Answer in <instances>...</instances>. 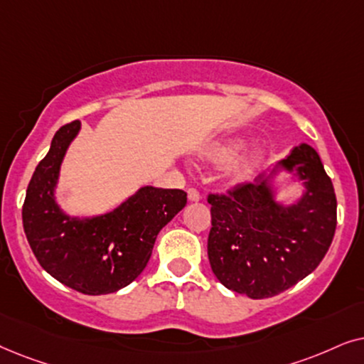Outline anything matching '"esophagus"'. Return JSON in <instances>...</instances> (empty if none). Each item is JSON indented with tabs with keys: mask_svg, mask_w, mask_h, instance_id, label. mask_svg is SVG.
<instances>
[{
	"mask_svg": "<svg viewBox=\"0 0 364 364\" xmlns=\"http://www.w3.org/2000/svg\"><path fill=\"white\" fill-rule=\"evenodd\" d=\"M200 200H201L200 193H198L196 190H193V188H190V190H188V201L196 203V201H200Z\"/></svg>",
	"mask_w": 364,
	"mask_h": 364,
	"instance_id": "1",
	"label": "esophagus"
}]
</instances>
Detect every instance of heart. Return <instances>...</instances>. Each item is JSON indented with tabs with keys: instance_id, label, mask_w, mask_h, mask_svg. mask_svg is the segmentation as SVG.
<instances>
[{
	"instance_id": "heart-1",
	"label": "heart",
	"mask_w": 364,
	"mask_h": 364,
	"mask_svg": "<svg viewBox=\"0 0 364 364\" xmlns=\"http://www.w3.org/2000/svg\"><path fill=\"white\" fill-rule=\"evenodd\" d=\"M246 149V139L243 136H228L205 144L198 151L201 163L213 168H221L232 163L226 173L228 185L245 186L253 181L259 169L266 163V153L263 149H255L240 156Z\"/></svg>"
}]
</instances>
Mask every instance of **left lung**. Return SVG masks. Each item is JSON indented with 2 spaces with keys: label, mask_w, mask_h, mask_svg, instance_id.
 <instances>
[{
  "label": "left lung",
  "mask_w": 364,
  "mask_h": 364,
  "mask_svg": "<svg viewBox=\"0 0 364 364\" xmlns=\"http://www.w3.org/2000/svg\"><path fill=\"white\" fill-rule=\"evenodd\" d=\"M281 171L302 181L293 205L275 200ZM208 258L223 287L253 299L283 293L316 269L336 230V195L316 149L294 146L269 176L210 195Z\"/></svg>",
  "instance_id": "obj_1"
}]
</instances>
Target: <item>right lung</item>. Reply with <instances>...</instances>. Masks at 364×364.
I'll return each instance as SVG.
<instances>
[{
	"instance_id": "add662e5",
	"label": "right lung",
	"mask_w": 364,
	"mask_h": 364,
	"mask_svg": "<svg viewBox=\"0 0 364 364\" xmlns=\"http://www.w3.org/2000/svg\"><path fill=\"white\" fill-rule=\"evenodd\" d=\"M80 129V121H73L53 136L28 185L23 228L43 269L68 288L98 296L141 274L158 232L186 206V193L141 186L105 215L70 216L58 205L55 190L63 158Z\"/></svg>"
}]
</instances>
